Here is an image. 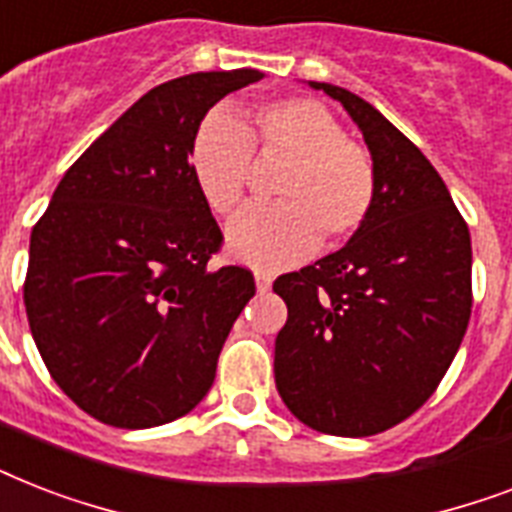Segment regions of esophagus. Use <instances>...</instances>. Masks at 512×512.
I'll return each instance as SVG.
<instances>
[{
    "label": "esophagus",
    "mask_w": 512,
    "mask_h": 512,
    "mask_svg": "<svg viewBox=\"0 0 512 512\" xmlns=\"http://www.w3.org/2000/svg\"><path fill=\"white\" fill-rule=\"evenodd\" d=\"M255 281H257V292H268V289H271V284H273V276H271V273H265V271H257Z\"/></svg>",
    "instance_id": "esophagus-1"
}]
</instances>
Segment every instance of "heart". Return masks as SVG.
<instances>
[{
    "label": "heart",
    "mask_w": 512,
    "mask_h": 512,
    "mask_svg": "<svg viewBox=\"0 0 512 512\" xmlns=\"http://www.w3.org/2000/svg\"><path fill=\"white\" fill-rule=\"evenodd\" d=\"M252 154L287 159L273 183L279 201L244 209L228 231L233 257L257 268L297 263L319 247H340L369 220L377 199V167L369 148L342 135L337 116L319 100L260 103L252 124L215 111L191 140V175L217 215L241 207L252 180Z\"/></svg>",
    "instance_id": "1"
}]
</instances>
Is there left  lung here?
Instances as JSON below:
<instances>
[{
    "instance_id": "obj_1",
    "label": "left lung",
    "mask_w": 512,
    "mask_h": 512,
    "mask_svg": "<svg viewBox=\"0 0 512 512\" xmlns=\"http://www.w3.org/2000/svg\"><path fill=\"white\" fill-rule=\"evenodd\" d=\"M361 127L377 199L342 249L273 281L287 303L276 388L327 436H374L412 417L444 380L473 308L470 231L422 151L366 100L311 82Z\"/></svg>"
}]
</instances>
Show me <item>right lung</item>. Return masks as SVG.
Listing matches in <instances>:
<instances>
[{
  "label": "right lung",
  "instance_id": "1",
  "mask_svg": "<svg viewBox=\"0 0 512 512\" xmlns=\"http://www.w3.org/2000/svg\"><path fill=\"white\" fill-rule=\"evenodd\" d=\"M252 68L188 74L146 92L79 159L36 220L23 281L47 372L114 428L183 417L255 297L244 265L212 268L223 233L191 175V140Z\"/></svg>",
  "mask_w": 512,
  "mask_h": 512
}]
</instances>
